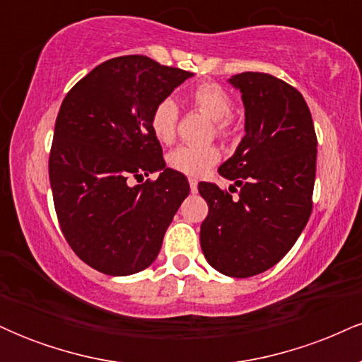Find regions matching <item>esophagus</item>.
<instances>
[{
	"label": "esophagus",
	"instance_id": "esophagus-1",
	"mask_svg": "<svg viewBox=\"0 0 362 362\" xmlns=\"http://www.w3.org/2000/svg\"><path fill=\"white\" fill-rule=\"evenodd\" d=\"M189 185H190V192L192 194L197 192V180H195V178H192V177L189 178Z\"/></svg>",
	"mask_w": 362,
	"mask_h": 362
}]
</instances>
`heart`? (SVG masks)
<instances>
[{
	"instance_id": "obj_1",
	"label": "heart",
	"mask_w": 362,
	"mask_h": 362,
	"mask_svg": "<svg viewBox=\"0 0 362 362\" xmlns=\"http://www.w3.org/2000/svg\"><path fill=\"white\" fill-rule=\"evenodd\" d=\"M189 102L197 110L214 120V132L219 138H228L233 131V98L218 83H202L189 93ZM178 120L177 103L172 98H163L155 105L149 117L153 136L163 144L175 139ZM219 160V149L216 146H178L168 153L167 163L175 172L185 175H202Z\"/></svg>"
}]
</instances>
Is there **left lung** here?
Masks as SVG:
<instances>
[{
	"instance_id": "8db88e82",
	"label": "left lung",
	"mask_w": 362,
	"mask_h": 362,
	"mask_svg": "<svg viewBox=\"0 0 362 362\" xmlns=\"http://www.w3.org/2000/svg\"><path fill=\"white\" fill-rule=\"evenodd\" d=\"M245 136L219 175L239 187L238 197L201 182L209 206L201 248L224 276L252 277L274 267L308 223L317 172V134L303 95L267 73H240Z\"/></svg>"
}]
</instances>
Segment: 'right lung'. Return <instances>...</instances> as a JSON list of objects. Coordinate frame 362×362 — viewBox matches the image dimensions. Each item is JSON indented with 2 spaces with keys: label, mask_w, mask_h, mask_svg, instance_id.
Here are the masks:
<instances>
[{
  "label": "right lung",
  "mask_w": 362,
  "mask_h": 362,
  "mask_svg": "<svg viewBox=\"0 0 362 362\" xmlns=\"http://www.w3.org/2000/svg\"><path fill=\"white\" fill-rule=\"evenodd\" d=\"M192 73L120 56L81 78L61 103L49 155L54 207L66 242L107 276L149 267L190 187L167 168L149 117ZM156 181L132 186L149 173Z\"/></svg>",
  "instance_id": "right-lung-1"
}]
</instances>
